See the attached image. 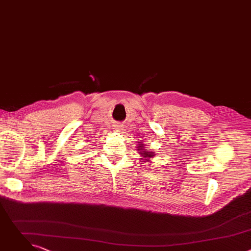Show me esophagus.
<instances>
[{
    "label": "esophagus",
    "mask_w": 251,
    "mask_h": 251,
    "mask_svg": "<svg viewBox=\"0 0 251 251\" xmlns=\"http://www.w3.org/2000/svg\"><path fill=\"white\" fill-rule=\"evenodd\" d=\"M114 130L117 131V132H120L121 130H123V128H122L121 125H115V126H114Z\"/></svg>",
    "instance_id": "obj_1"
}]
</instances>
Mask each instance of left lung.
<instances>
[{
	"mask_svg": "<svg viewBox=\"0 0 251 251\" xmlns=\"http://www.w3.org/2000/svg\"><path fill=\"white\" fill-rule=\"evenodd\" d=\"M141 146H143V145H141ZM141 146H140V147H141ZM138 150H140V149H138ZM140 154H141V155H143L144 157H146V158H150V157L154 156V154H153V153H151V152H141Z\"/></svg>",
	"mask_w": 251,
	"mask_h": 251,
	"instance_id": "obj_1",
	"label": "left lung"
}]
</instances>
